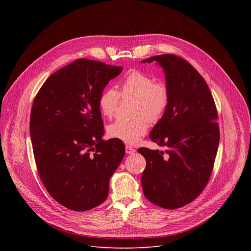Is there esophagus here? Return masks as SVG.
I'll list each match as a JSON object with an SVG mask.
<instances>
[{
  "label": "esophagus",
  "instance_id": "34e87169",
  "mask_svg": "<svg viewBox=\"0 0 251 251\" xmlns=\"http://www.w3.org/2000/svg\"><path fill=\"white\" fill-rule=\"evenodd\" d=\"M125 149H126V153H127V154H133V153H135V152H136V150H135L133 147L128 146V145H126Z\"/></svg>",
  "mask_w": 251,
  "mask_h": 251
}]
</instances>
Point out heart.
I'll use <instances>...</instances> for the list:
<instances>
[{"label": "heart", "instance_id": "heart-1", "mask_svg": "<svg viewBox=\"0 0 251 251\" xmlns=\"http://www.w3.org/2000/svg\"><path fill=\"white\" fill-rule=\"evenodd\" d=\"M123 98L136 99L133 120H117L108 127L112 138L127 144H135L149 128L150 122L159 121L164 115L170 99V91L163 81H155L154 77L140 70H132L121 84ZM120 101V93L113 87L104 89L98 100L101 113L111 118L114 116Z\"/></svg>", "mask_w": 251, "mask_h": 251}]
</instances>
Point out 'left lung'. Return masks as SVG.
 Instances as JSON below:
<instances>
[{
  "label": "left lung",
  "instance_id": "8db88e82",
  "mask_svg": "<svg viewBox=\"0 0 251 251\" xmlns=\"http://www.w3.org/2000/svg\"><path fill=\"white\" fill-rule=\"evenodd\" d=\"M163 67L170 99L150 139L164 152L140 148L146 159L141 184L145 197L163 208L182 207L205 188L220 143L218 111L209 88L184 58L162 54L142 60Z\"/></svg>",
  "mask_w": 251,
  "mask_h": 251
}]
</instances>
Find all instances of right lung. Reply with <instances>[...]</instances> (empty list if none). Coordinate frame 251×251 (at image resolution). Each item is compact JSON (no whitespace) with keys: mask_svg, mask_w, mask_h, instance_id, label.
Instances as JSON below:
<instances>
[{"mask_svg":"<svg viewBox=\"0 0 251 251\" xmlns=\"http://www.w3.org/2000/svg\"><path fill=\"white\" fill-rule=\"evenodd\" d=\"M121 66L78 58L51 75L34 98L29 121L33 156L50 195L75 211L108 196L124 143L104 141L99 96Z\"/></svg>","mask_w":251,"mask_h":251,"instance_id":"right-lung-1","label":"right lung"}]
</instances>
